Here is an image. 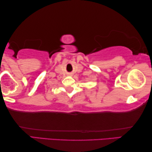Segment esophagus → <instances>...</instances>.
Segmentation results:
<instances>
[{
    "label": "esophagus",
    "instance_id": "34e87169",
    "mask_svg": "<svg viewBox=\"0 0 152 152\" xmlns=\"http://www.w3.org/2000/svg\"><path fill=\"white\" fill-rule=\"evenodd\" d=\"M70 75H71V74H70Z\"/></svg>",
    "mask_w": 152,
    "mask_h": 152
}]
</instances>
